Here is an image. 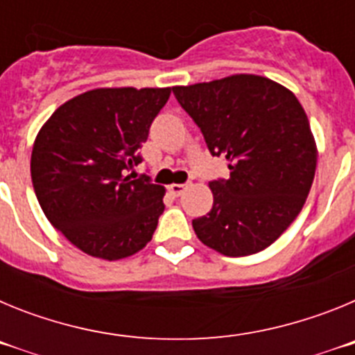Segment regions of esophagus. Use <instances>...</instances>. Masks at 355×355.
<instances>
[{
	"instance_id": "34e87169",
	"label": "esophagus",
	"mask_w": 355,
	"mask_h": 355,
	"mask_svg": "<svg viewBox=\"0 0 355 355\" xmlns=\"http://www.w3.org/2000/svg\"><path fill=\"white\" fill-rule=\"evenodd\" d=\"M168 190H171V193L174 197H180V196H183L184 190H187V184H171V187H168Z\"/></svg>"
}]
</instances>
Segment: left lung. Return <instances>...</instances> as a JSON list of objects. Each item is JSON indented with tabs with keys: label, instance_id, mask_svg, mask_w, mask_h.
<instances>
[{
	"label": "left lung",
	"instance_id": "left-lung-1",
	"mask_svg": "<svg viewBox=\"0 0 355 355\" xmlns=\"http://www.w3.org/2000/svg\"><path fill=\"white\" fill-rule=\"evenodd\" d=\"M229 180L209 181L213 208L193 218L205 245L240 258L272 245L302 209L316 168V146L299 99L272 80L236 74L172 87Z\"/></svg>",
	"mask_w": 355,
	"mask_h": 355
}]
</instances>
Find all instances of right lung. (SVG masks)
<instances>
[{
    "label": "right lung",
    "mask_w": 355,
    "mask_h": 355,
    "mask_svg": "<svg viewBox=\"0 0 355 355\" xmlns=\"http://www.w3.org/2000/svg\"><path fill=\"white\" fill-rule=\"evenodd\" d=\"M171 89H96L49 117L31 150L44 215L72 245L108 261L139 252L165 209L163 187L128 174Z\"/></svg>",
    "instance_id": "obj_1"
}]
</instances>
